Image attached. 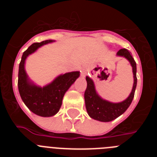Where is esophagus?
<instances>
[{
  "instance_id": "1",
  "label": "esophagus",
  "mask_w": 157,
  "mask_h": 157,
  "mask_svg": "<svg viewBox=\"0 0 157 157\" xmlns=\"http://www.w3.org/2000/svg\"><path fill=\"white\" fill-rule=\"evenodd\" d=\"M82 76H85L86 75L85 71H82Z\"/></svg>"
}]
</instances>
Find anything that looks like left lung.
Returning a JSON list of instances; mask_svg holds the SVG:
<instances>
[{
    "instance_id": "8db88e82",
    "label": "left lung",
    "mask_w": 157,
    "mask_h": 157,
    "mask_svg": "<svg viewBox=\"0 0 157 157\" xmlns=\"http://www.w3.org/2000/svg\"><path fill=\"white\" fill-rule=\"evenodd\" d=\"M118 56H123L130 63L132 66L133 74H134V85L132 90L128 98L122 102L112 103L110 101L104 100L98 94L95 90V86L90 78L86 76L87 82L86 90L84 94L86 109L87 113L92 119L101 122H110L114 120L126 112L130 105L134 97V92L137 86V67L130 52L126 48H121L116 53Z\"/></svg>"
}]
</instances>
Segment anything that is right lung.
I'll return each instance as SVG.
<instances>
[{
	"mask_svg": "<svg viewBox=\"0 0 157 157\" xmlns=\"http://www.w3.org/2000/svg\"><path fill=\"white\" fill-rule=\"evenodd\" d=\"M53 40H46L32 44L23 52L19 67L18 88L26 106L34 114L42 117H50L59 112L67 90L79 77V71H72L57 76L51 83L45 86H37L30 82L25 71V60L37 48Z\"/></svg>",
	"mask_w": 157,
	"mask_h": 157,
	"instance_id": "1",
	"label": "right lung"
}]
</instances>
